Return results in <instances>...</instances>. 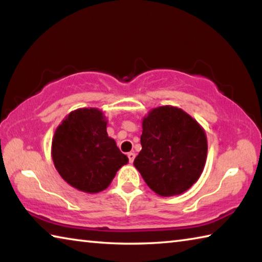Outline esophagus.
<instances>
[{
	"mask_svg": "<svg viewBox=\"0 0 262 262\" xmlns=\"http://www.w3.org/2000/svg\"><path fill=\"white\" fill-rule=\"evenodd\" d=\"M128 159H129V163L132 164L133 162H134V159H135V154L134 152H128Z\"/></svg>",
	"mask_w": 262,
	"mask_h": 262,
	"instance_id": "34e87169",
	"label": "esophagus"
}]
</instances>
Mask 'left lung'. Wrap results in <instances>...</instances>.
<instances>
[{"instance_id": "1", "label": "left lung", "mask_w": 262, "mask_h": 262, "mask_svg": "<svg viewBox=\"0 0 262 262\" xmlns=\"http://www.w3.org/2000/svg\"><path fill=\"white\" fill-rule=\"evenodd\" d=\"M141 145L134 165L145 183L161 196L190 188L205 167L207 137L196 120L181 108L161 106L142 121Z\"/></svg>"}]
</instances>
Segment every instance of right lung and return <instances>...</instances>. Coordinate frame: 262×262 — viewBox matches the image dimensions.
I'll use <instances>...</instances> for the list:
<instances>
[{"instance_id": "1", "label": "right lung", "mask_w": 262, "mask_h": 262, "mask_svg": "<svg viewBox=\"0 0 262 262\" xmlns=\"http://www.w3.org/2000/svg\"><path fill=\"white\" fill-rule=\"evenodd\" d=\"M104 113L98 108L70 112L56 128L52 141V158L63 180L85 193L107 188L117 171L128 163L106 132Z\"/></svg>"}]
</instances>
